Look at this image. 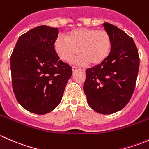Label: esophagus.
Here are the masks:
<instances>
[{"instance_id": "obj_1", "label": "esophagus", "mask_w": 149, "mask_h": 149, "mask_svg": "<svg viewBox=\"0 0 149 149\" xmlns=\"http://www.w3.org/2000/svg\"><path fill=\"white\" fill-rule=\"evenodd\" d=\"M81 70V69L80 68H78V67H76V66H73V67H72V70H73V71H76V70Z\"/></svg>"}]
</instances>
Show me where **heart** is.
I'll return each mask as SVG.
<instances>
[{"label": "heart", "mask_w": 149, "mask_h": 149, "mask_svg": "<svg viewBox=\"0 0 149 149\" xmlns=\"http://www.w3.org/2000/svg\"><path fill=\"white\" fill-rule=\"evenodd\" d=\"M65 37L59 36L54 42L55 52L63 61H72L79 54L81 65L90 63L93 66L103 64L109 58L112 42L109 33L95 28H79L71 30Z\"/></svg>", "instance_id": "obj_1"}]
</instances>
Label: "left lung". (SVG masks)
<instances>
[{
  "label": "left lung",
  "mask_w": 149,
  "mask_h": 149,
  "mask_svg": "<svg viewBox=\"0 0 149 149\" xmlns=\"http://www.w3.org/2000/svg\"><path fill=\"white\" fill-rule=\"evenodd\" d=\"M103 26L112 38V50L103 64L86 70L84 91L91 109L110 115L121 110L130 101L140 60L132 37L111 24L105 22Z\"/></svg>",
  "instance_id": "left-lung-1"
}]
</instances>
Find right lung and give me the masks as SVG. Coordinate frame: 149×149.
Wrapping results in <instances>:
<instances>
[{"mask_svg": "<svg viewBox=\"0 0 149 149\" xmlns=\"http://www.w3.org/2000/svg\"><path fill=\"white\" fill-rule=\"evenodd\" d=\"M58 29L37 26L22 34L10 56L13 91L18 102L34 114L53 110L62 100L72 68L54 49Z\"/></svg>", "mask_w": 149, "mask_h": 149, "instance_id": "add662e5", "label": "right lung"}]
</instances>
